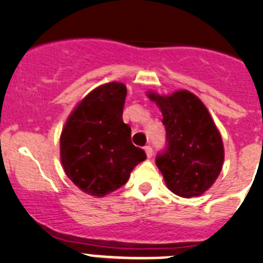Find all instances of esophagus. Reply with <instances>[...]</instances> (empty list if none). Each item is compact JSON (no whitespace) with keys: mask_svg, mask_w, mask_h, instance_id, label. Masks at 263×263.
<instances>
[{"mask_svg":"<svg viewBox=\"0 0 263 263\" xmlns=\"http://www.w3.org/2000/svg\"><path fill=\"white\" fill-rule=\"evenodd\" d=\"M144 151H146V155H147V157H152V155H154V149H152V147L151 146H146L144 147Z\"/></svg>","mask_w":263,"mask_h":263,"instance_id":"1","label":"esophagus"}]
</instances>
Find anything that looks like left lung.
<instances>
[{
  "label": "left lung",
  "mask_w": 263,
  "mask_h": 263,
  "mask_svg": "<svg viewBox=\"0 0 263 263\" xmlns=\"http://www.w3.org/2000/svg\"><path fill=\"white\" fill-rule=\"evenodd\" d=\"M162 112L166 146L156 165L167 189L182 197L204 194L223 165L221 134L202 102L187 90L169 97L149 94Z\"/></svg>",
  "instance_id": "obj_1"
}]
</instances>
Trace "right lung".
<instances>
[{
    "instance_id": "obj_1",
    "label": "right lung",
    "mask_w": 263,
    "mask_h": 263,
    "mask_svg": "<svg viewBox=\"0 0 263 263\" xmlns=\"http://www.w3.org/2000/svg\"><path fill=\"white\" fill-rule=\"evenodd\" d=\"M126 87L109 82L89 92L68 117L61 136V160L67 177L91 196H106L126 183L130 172L146 160L132 143L122 121Z\"/></svg>"
}]
</instances>
